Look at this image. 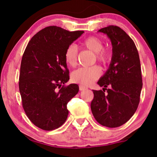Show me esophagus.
Instances as JSON below:
<instances>
[{"instance_id": "obj_1", "label": "esophagus", "mask_w": 157, "mask_h": 157, "mask_svg": "<svg viewBox=\"0 0 157 157\" xmlns=\"http://www.w3.org/2000/svg\"><path fill=\"white\" fill-rule=\"evenodd\" d=\"M87 88L84 86H82V85H80L79 86V90L80 91H84V90H86Z\"/></svg>"}]
</instances>
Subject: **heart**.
Masks as SVG:
<instances>
[{"mask_svg": "<svg viewBox=\"0 0 157 157\" xmlns=\"http://www.w3.org/2000/svg\"><path fill=\"white\" fill-rule=\"evenodd\" d=\"M81 46L95 53L96 59L98 61L105 63L109 59V52L102 50L103 43L97 37L91 36L86 38L81 42ZM77 59L78 51L76 47L73 45L68 46L64 52V59L67 66L69 67H74L77 63ZM100 74L99 68L96 66L82 67L72 72L71 78L74 83L89 86L92 84L99 77Z\"/></svg>", "mask_w": 157, "mask_h": 157, "instance_id": "obj_1", "label": "heart"}]
</instances>
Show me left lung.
<instances>
[{"label":"left lung","instance_id":"1","mask_svg":"<svg viewBox=\"0 0 157 157\" xmlns=\"http://www.w3.org/2000/svg\"><path fill=\"white\" fill-rule=\"evenodd\" d=\"M98 32L110 39L112 57L109 68L97 83L104 87L103 91L93 90L91 109L100 124L115 128L127 122L138 107L143 85L140 60L134 42L119 27L109 25Z\"/></svg>","mask_w":157,"mask_h":157}]
</instances>
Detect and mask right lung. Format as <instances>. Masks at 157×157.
Returning a JSON list of instances; mask_svg holds the SVG:
<instances>
[{
    "instance_id": "obj_1",
    "label": "right lung",
    "mask_w": 157,
    "mask_h": 157,
    "mask_svg": "<svg viewBox=\"0 0 157 157\" xmlns=\"http://www.w3.org/2000/svg\"><path fill=\"white\" fill-rule=\"evenodd\" d=\"M84 33L48 26L34 35L23 53L19 76V91L27 117L34 125L54 130L67 119V104L78 94L69 80L64 52Z\"/></svg>"
}]
</instances>
